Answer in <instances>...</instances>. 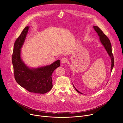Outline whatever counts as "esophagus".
<instances>
[{
	"mask_svg": "<svg viewBox=\"0 0 123 123\" xmlns=\"http://www.w3.org/2000/svg\"><path fill=\"white\" fill-rule=\"evenodd\" d=\"M61 61L62 63H65L67 61V59L65 57H63V58H61Z\"/></svg>",
	"mask_w": 123,
	"mask_h": 123,
	"instance_id": "esophagus-1",
	"label": "esophagus"
}]
</instances>
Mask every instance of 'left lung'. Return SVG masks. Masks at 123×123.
Listing matches in <instances>:
<instances>
[{
  "mask_svg": "<svg viewBox=\"0 0 123 123\" xmlns=\"http://www.w3.org/2000/svg\"><path fill=\"white\" fill-rule=\"evenodd\" d=\"M93 28L94 29V30L95 31L97 32L98 36L99 37V39H100V41L101 42V43L104 46L105 49L106 50L108 54L109 55L110 57L111 58V72L112 70L113 69V66H114V58H113V55L112 52L111 45V42H110L109 39L108 38V37L103 33L102 31H101V30L98 27L96 26H93ZM73 85L75 89L76 90V91L78 92H79L80 93H81V94H83V93H81V92H80L79 91H78L75 88V87L74 86L73 84Z\"/></svg>",
  "mask_w": 123,
  "mask_h": 123,
  "instance_id": "obj_1",
  "label": "left lung"
}]
</instances>
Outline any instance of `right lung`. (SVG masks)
<instances>
[{"instance_id":"right-lung-1","label":"right lung","mask_w":123,"mask_h":123,"mask_svg":"<svg viewBox=\"0 0 123 123\" xmlns=\"http://www.w3.org/2000/svg\"><path fill=\"white\" fill-rule=\"evenodd\" d=\"M30 26L25 27L14 44L12 55L14 78L20 86L31 92L44 94L52 87V74L60 66V60L37 68L28 66L21 58V49Z\"/></svg>"}]
</instances>
